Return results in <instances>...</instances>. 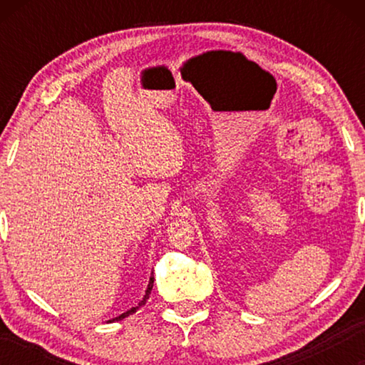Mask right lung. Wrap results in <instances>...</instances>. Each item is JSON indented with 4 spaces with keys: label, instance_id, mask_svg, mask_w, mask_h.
Here are the masks:
<instances>
[{
    "label": "right lung",
    "instance_id": "obj_1",
    "mask_svg": "<svg viewBox=\"0 0 365 365\" xmlns=\"http://www.w3.org/2000/svg\"><path fill=\"white\" fill-rule=\"evenodd\" d=\"M153 283H154V275L151 274V277H150V282H148V288H146V292H145V296H143V299H141L137 306L135 307H130L128 309V311H125L123 314H120V316H117V317H114V319H110V320H108V322H119V320H122V319H125V317H128L130 316V314H133V312H137L138 311V307H141L146 302V299L150 298V294H151V289H153Z\"/></svg>",
    "mask_w": 365,
    "mask_h": 365
}]
</instances>
